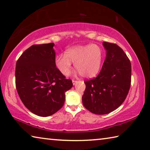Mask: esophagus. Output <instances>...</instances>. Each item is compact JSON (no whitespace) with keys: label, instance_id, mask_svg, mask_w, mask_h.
I'll return each mask as SVG.
<instances>
[{"label":"esophagus","instance_id":"esophagus-1","mask_svg":"<svg viewBox=\"0 0 150 150\" xmlns=\"http://www.w3.org/2000/svg\"><path fill=\"white\" fill-rule=\"evenodd\" d=\"M72 82H73V85H75V84H76V83H77V81H75V80H73V81H72Z\"/></svg>","mask_w":150,"mask_h":150}]
</instances>
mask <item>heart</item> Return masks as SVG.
Returning <instances> with one entry per match:
<instances>
[{
  "mask_svg": "<svg viewBox=\"0 0 150 150\" xmlns=\"http://www.w3.org/2000/svg\"><path fill=\"white\" fill-rule=\"evenodd\" d=\"M103 57V51L97 45H76L66 50L65 55H57L55 63L63 75H69L73 62L82 77L92 78L99 71Z\"/></svg>",
  "mask_w": 150,
  "mask_h": 150,
  "instance_id": "b5f03b06",
  "label": "heart"
}]
</instances>
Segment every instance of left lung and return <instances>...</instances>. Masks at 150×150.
<instances>
[{"label": "left lung", "instance_id": "8db88e82", "mask_svg": "<svg viewBox=\"0 0 150 150\" xmlns=\"http://www.w3.org/2000/svg\"><path fill=\"white\" fill-rule=\"evenodd\" d=\"M105 62L96 78L85 81L83 105L92 113L106 115L116 110L126 99L131 85V63L122 48L104 42Z\"/></svg>", "mask_w": 150, "mask_h": 150}]
</instances>
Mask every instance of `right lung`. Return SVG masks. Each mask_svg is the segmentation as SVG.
I'll return each mask as SVG.
<instances>
[{
	"mask_svg": "<svg viewBox=\"0 0 150 150\" xmlns=\"http://www.w3.org/2000/svg\"><path fill=\"white\" fill-rule=\"evenodd\" d=\"M54 43L33 45L18 59L16 87L24 106L38 116L46 117L64 105L65 93L73 87L55 63Z\"/></svg>",
	"mask_w": 150,
	"mask_h": 150,
	"instance_id": "1",
	"label": "right lung"
}]
</instances>
